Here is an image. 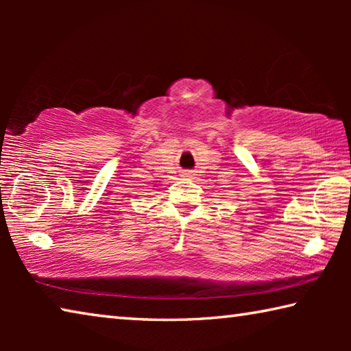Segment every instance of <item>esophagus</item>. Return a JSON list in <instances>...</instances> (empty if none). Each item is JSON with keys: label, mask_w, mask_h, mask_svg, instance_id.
Wrapping results in <instances>:
<instances>
[{"label": "esophagus", "mask_w": 351, "mask_h": 351, "mask_svg": "<svg viewBox=\"0 0 351 351\" xmlns=\"http://www.w3.org/2000/svg\"><path fill=\"white\" fill-rule=\"evenodd\" d=\"M184 176H187V178H192V176H193V171H190V170L184 171Z\"/></svg>", "instance_id": "34e87169"}]
</instances>
